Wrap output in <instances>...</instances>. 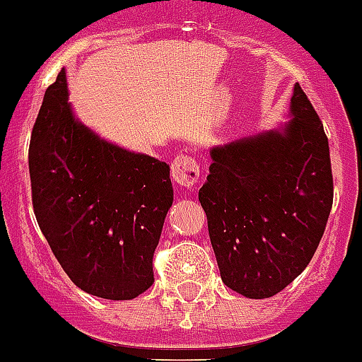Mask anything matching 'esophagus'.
Masks as SVG:
<instances>
[{
	"label": "esophagus",
	"mask_w": 362,
	"mask_h": 362,
	"mask_svg": "<svg viewBox=\"0 0 362 362\" xmlns=\"http://www.w3.org/2000/svg\"><path fill=\"white\" fill-rule=\"evenodd\" d=\"M172 179H174L175 183L179 187H194L197 183V179H199V166L197 163L194 161L188 156H179V158L174 159L172 163Z\"/></svg>",
	"instance_id": "obj_1"
}]
</instances>
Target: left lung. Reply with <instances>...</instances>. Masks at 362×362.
<instances>
[{
    "label": "left lung",
    "instance_id": "left-lung-1",
    "mask_svg": "<svg viewBox=\"0 0 362 362\" xmlns=\"http://www.w3.org/2000/svg\"><path fill=\"white\" fill-rule=\"evenodd\" d=\"M288 116L212 146L199 188L221 279L248 299L276 296L308 267L334 201L328 137L299 83Z\"/></svg>",
    "mask_w": 362,
    "mask_h": 362
}]
</instances>
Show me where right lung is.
I'll return each instance as SVG.
<instances>
[{"label":"right lung","mask_w":362,"mask_h":362,"mask_svg":"<svg viewBox=\"0 0 362 362\" xmlns=\"http://www.w3.org/2000/svg\"><path fill=\"white\" fill-rule=\"evenodd\" d=\"M28 170L37 225L78 288L127 300L152 286L153 252L174 201L170 166L83 124L65 69L45 92Z\"/></svg>","instance_id":"right-lung-1"}]
</instances>
